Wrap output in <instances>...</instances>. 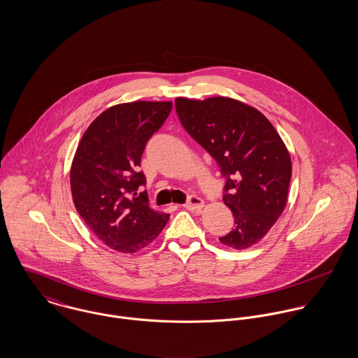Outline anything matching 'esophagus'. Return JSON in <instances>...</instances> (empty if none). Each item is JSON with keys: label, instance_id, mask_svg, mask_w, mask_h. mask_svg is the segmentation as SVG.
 <instances>
[{"label": "esophagus", "instance_id": "1", "mask_svg": "<svg viewBox=\"0 0 358 358\" xmlns=\"http://www.w3.org/2000/svg\"><path fill=\"white\" fill-rule=\"evenodd\" d=\"M183 206H185L186 209H189V210H201L203 206H204V201H203L200 197L193 196V197L189 199V201L183 205Z\"/></svg>", "mask_w": 358, "mask_h": 358}]
</instances>
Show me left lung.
Segmentation results:
<instances>
[{
    "instance_id": "left-lung-1",
    "label": "left lung",
    "mask_w": 358,
    "mask_h": 358,
    "mask_svg": "<svg viewBox=\"0 0 358 358\" xmlns=\"http://www.w3.org/2000/svg\"><path fill=\"white\" fill-rule=\"evenodd\" d=\"M178 117L227 178L223 201L234 229L220 243L234 250L257 244L288 201L291 155L273 124L255 107L227 96L176 98Z\"/></svg>"
}]
</instances>
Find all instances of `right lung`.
I'll list each match as a JSON object with an SVG mask.
<instances>
[{"mask_svg": "<svg viewBox=\"0 0 358 358\" xmlns=\"http://www.w3.org/2000/svg\"><path fill=\"white\" fill-rule=\"evenodd\" d=\"M171 110V101L111 106L77 146L70 168L73 203L92 233L117 252L146 248L169 220V213L149 206L148 197L135 196L146 185L145 173L136 172L145 146Z\"/></svg>", "mask_w": 358, "mask_h": 358, "instance_id": "right-lung-1", "label": "right lung"}]
</instances>
